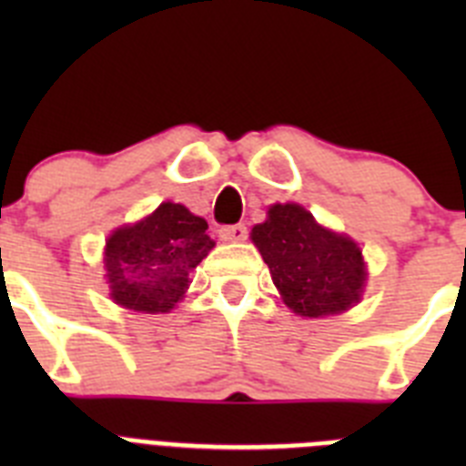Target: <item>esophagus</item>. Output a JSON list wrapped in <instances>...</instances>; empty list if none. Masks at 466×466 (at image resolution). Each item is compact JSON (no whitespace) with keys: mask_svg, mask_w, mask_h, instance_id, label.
Returning <instances> with one entry per match:
<instances>
[{"mask_svg":"<svg viewBox=\"0 0 466 466\" xmlns=\"http://www.w3.org/2000/svg\"><path fill=\"white\" fill-rule=\"evenodd\" d=\"M249 236V230H247L245 224H233V226H221L219 238L224 242H242L247 240Z\"/></svg>","mask_w":466,"mask_h":466,"instance_id":"obj_1","label":"esophagus"}]
</instances>
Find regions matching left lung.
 Instances as JSON below:
<instances>
[{
    "label": "left lung",
    "instance_id": "1",
    "mask_svg": "<svg viewBox=\"0 0 466 466\" xmlns=\"http://www.w3.org/2000/svg\"><path fill=\"white\" fill-rule=\"evenodd\" d=\"M252 240L296 315H336L360 300L366 275L361 249L317 224L300 205H273L268 219L252 228Z\"/></svg>",
    "mask_w": 466,
    "mask_h": 466
}]
</instances>
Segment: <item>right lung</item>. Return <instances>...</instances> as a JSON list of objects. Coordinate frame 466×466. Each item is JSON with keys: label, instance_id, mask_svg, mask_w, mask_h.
Masks as SVG:
<instances>
[{"label": "right lung", "instance_id": "obj_1", "mask_svg": "<svg viewBox=\"0 0 466 466\" xmlns=\"http://www.w3.org/2000/svg\"><path fill=\"white\" fill-rule=\"evenodd\" d=\"M212 247L208 221L184 205L163 203L151 217L114 230L106 240L111 299L137 312L172 310L188 289V273Z\"/></svg>", "mask_w": 466, "mask_h": 466}]
</instances>
